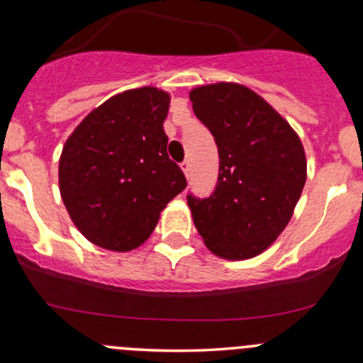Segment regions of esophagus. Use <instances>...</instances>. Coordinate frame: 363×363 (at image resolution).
I'll list each match as a JSON object with an SVG mask.
<instances>
[{"label": "esophagus", "instance_id": "1", "mask_svg": "<svg viewBox=\"0 0 363 363\" xmlns=\"http://www.w3.org/2000/svg\"><path fill=\"white\" fill-rule=\"evenodd\" d=\"M181 168H182V172H184L186 177L189 179V174H191V163H189L188 160H184V161H182V163H181Z\"/></svg>", "mask_w": 363, "mask_h": 363}]
</instances>
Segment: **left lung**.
<instances>
[{
	"mask_svg": "<svg viewBox=\"0 0 363 363\" xmlns=\"http://www.w3.org/2000/svg\"><path fill=\"white\" fill-rule=\"evenodd\" d=\"M189 98L219 155L214 191L207 199L186 196L193 221L214 255L251 258L286 228L302 195V142L262 96L240 84L196 87Z\"/></svg>",
	"mask_w": 363,
	"mask_h": 363,
	"instance_id": "8db88e82",
	"label": "left lung"
}]
</instances>
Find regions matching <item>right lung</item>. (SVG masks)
Instances as JSON below:
<instances>
[{
  "label": "right lung",
  "instance_id": "obj_1",
  "mask_svg": "<svg viewBox=\"0 0 363 363\" xmlns=\"http://www.w3.org/2000/svg\"><path fill=\"white\" fill-rule=\"evenodd\" d=\"M170 96L156 87L124 91L75 128L60 160V191L87 240L131 251L155 230L160 212L186 188L167 155Z\"/></svg>",
  "mask_w": 363,
  "mask_h": 363
}]
</instances>
